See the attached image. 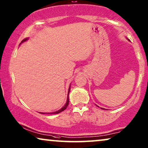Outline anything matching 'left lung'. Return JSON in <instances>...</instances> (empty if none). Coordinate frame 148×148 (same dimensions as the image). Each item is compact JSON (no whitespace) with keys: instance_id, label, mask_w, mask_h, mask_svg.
<instances>
[{"instance_id":"left-lung-1","label":"left lung","mask_w":148,"mask_h":148,"mask_svg":"<svg viewBox=\"0 0 148 148\" xmlns=\"http://www.w3.org/2000/svg\"><path fill=\"white\" fill-rule=\"evenodd\" d=\"M101 109H103V110H104V109H103V108H101Z\"/></svg>"}]
</instances>
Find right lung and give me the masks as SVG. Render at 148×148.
Wrapping results in <instances>:
<instances>
[{
	"mask_svg": "<svg viewBox=\"0 0 148 148\" xmlns=\"http://www.w3.org/2000/svg\"><path fill=\"white\" fill-rule=\"evenodd\" d=\"M25 40H27V38H25L24 40H23L22 41H21V43H22L23 42H24V41H25ZM70 88H69L68 93V97H67V101H66V104H65V106H64V107H63L62 108H61V109L60 110H58V111L54 112H51V113H48V114H59V113H60V112H63V111H64V110H65L66 109V108L68 107V104H69V92H70ZM40 114H45V113L40 112Z\"/></svg>",
	"mask_w": 148,
	"mask_h": 148,
	"instance_id": "obj_1",
	"label": "right lung"
}]
</instances>
